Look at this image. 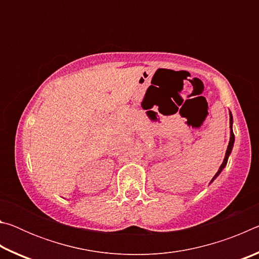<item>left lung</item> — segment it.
<instances>
[{
	"label": "left lung",
	"mask_w": 259,
	"mask_h": 259,
	"mask_svg": "<svg viewBox=\"0 0 259 259\" xmlns=\"http://www.w3.org/2000/svg\"><path fill=\"white\" fill-rule=\"evenodd\" d=\"M232 126H233V116H232V113L230 112V128H231L230 134H231V135H230L229 146H227V150H226V153H225L224 161H223V163L221 164V166H219L217 174L214 175L213 178L211 179V182H210V184H211V183L214 181V179H216V178L219 176V174H221V172L223 171V170H224V168H225L226 164H227V160H229V156H230L231 152H232V148H233V145H234V134H233V128H232Z\"/></svg>",
	"instance_id": "1"
}]
</instances>
